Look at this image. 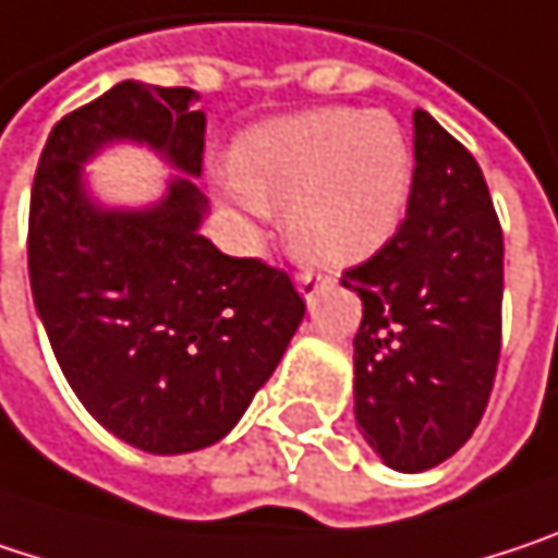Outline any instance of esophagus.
<instances>
[{"label":"esophagus","instance_id":"obj_1","mask_svg":"<svg viewBox=\"0 0 558 558\" xmlns=\"http://www.w3.org/2000/svg\"><path fill=\"white\" fill-rule=\"evenodd\" d=\"M327 286V279H320V276H312V272H305V276H299L295 279V289H299V295L312 305L314 299L320 295V289Z\"/></svg>","mask_w":558,"mask_h":558}]
</instances>
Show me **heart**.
Masks as SVG:
<instances>
[{"label":"heart","instance_id":"obj_1","mask_svg":"<svg viewBox=\"0 0 558 558\" xmlns=\"http://www.w3.org/2000/svg\"><path fill=\"white\" fill-rule=\"evenodd\" d=\"M411 144L383 111L317 108L250 128L211 189L244 221L286 205L289 250L324 272L376 256L401 228Z\"/></svg>","mask_w":558,"mask_h":558}]
</instances>
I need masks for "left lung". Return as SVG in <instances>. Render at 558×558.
<instances>
[{
    "instance_id": "1",
    "label": "left lung",
    "mask_w": 558,
    "mask_h": 558,
    "mask_svg": "<svg viewBox=\"0 0 558 558\" xmlns=\"http://www.w3.org/2000/svg\"><path fill=\"white\" fill-rule=\"evenodd\" d=\"M343 289L363 302L353 411L395 472L440 465L478 427L501 353L505 238L475 157L414 111V175L398 234Z\"/></svg>"
}]
</instances>
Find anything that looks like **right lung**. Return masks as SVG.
<instances>
[{"instance_id":"add662e5","label":"right lung","mask_w":558,"mask_h":558,"mask_svg":"<svg viewBox=\"0 0 558 558\" xmlns=\"http://www.w3.org/2000/svg\"><path fill=\"white\" fill-rule=\"evenodd\" d=\"M195 102L192 89L111 86L57 121L32 189L28 276L53 356L108 434L154 456L228 437L305 317L286 272L202 238ZM114 143L180 175L147 206H108L85 163Z\"/></svg>"}]
</instances>
